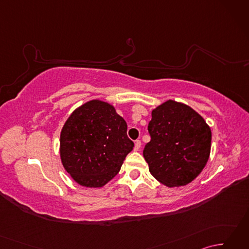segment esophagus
Returning a JSON list of instances; mask_svg holds the SVG:
<instances>
[{
    "label": "esophagus",
    "mask_w": 249,
    "mask_h": 249,
    "mask_svg": "<svg viewBox=\"0 0 249 249\" xmlns=\"http://www.w3.org/2000/svg\"><path fill=\"white\" fill-rule=\"evenodd\" d=\"M141 147V141L140 140H136L135 141V146H134V151H139Z\"/></svg>",
    "instance_id": "esophagus-1"
}]
</instances>
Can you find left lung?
<instances>
[{"label": "left lung", "mask_w": 249, "mask_h": 249, "mask_svg": "<svg viewBox=\"0 0 249 249\" xmlns=\"http://www.w3.org/2000/svg\"><path fill=\"white\" fill-rule=\"evenodd\" d=\"M151 141L143 150L149 170L167 187L193 182L203 170L211 153L212 131L197 111L168 99L152 110Z\"/></svg>", "instance_id": "1"}]
</instances>
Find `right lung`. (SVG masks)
I'll use <instances>...</instances> for the list:
<instances>
[{
  "label": "right lung",
  "instance_id": "add662e5",
  "mask_svg": "<svg viewBox=\"0 0 249 249\" xmlns=\"http://www.w3.org/2000/svg\"><path fill=\"white\" fill-rule=\"evenodd\" d=\"M127 124L113 105L92 99L79 106L63 125L60 135L62 165L71 178L89 188L111 181L131 152Z\"/></svg>",
  "mask_w": 249,
  "mask_h": 249
}]
</instances>
